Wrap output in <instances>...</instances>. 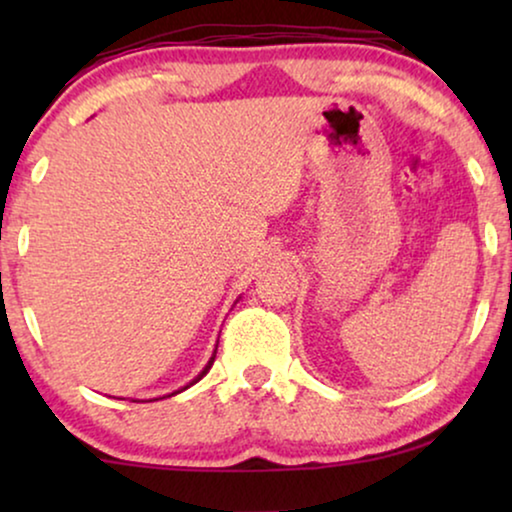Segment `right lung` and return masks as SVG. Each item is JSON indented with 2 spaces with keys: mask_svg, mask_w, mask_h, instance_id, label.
Returning <instances> with one entry per match:
<instances>
[{
  "mask_svg": "<svg viewBox=\"0 0 512 512\" xmlns=\"http://www.w3.org/2000/svg\"><path fill=\"white\" fill-rule=\"evenodd\" d=\"M214 359H216V349H214V354H212V356H209L207 366H205V368H202V370H200V373H198V377H195V380H191V382H188V384H186V387H181L179 391H184V389H188V387H193V384H195V382H200V380H202V377H205V375L209 373V368H212V363H214ZM179 391H174V394H179ZM174 394H167V396H174ZM163 398H165V396H163Z\"/></svg>",
  "mask_w": 512,
  "mask_h": 512,
  "instance_id": "add662e5",
  "label": "right lung"
}]
</instances>
